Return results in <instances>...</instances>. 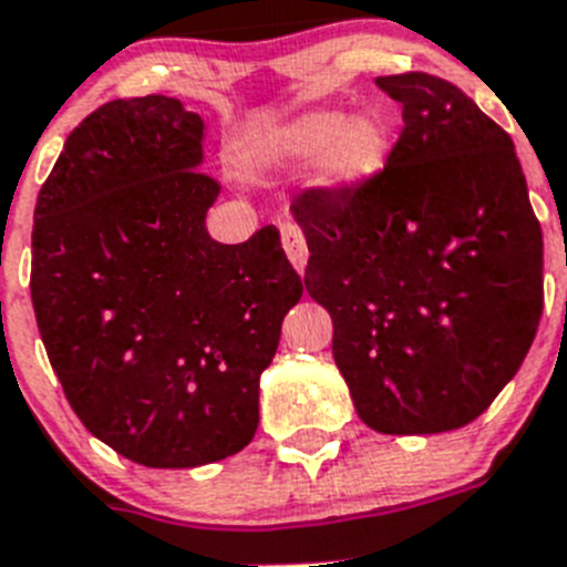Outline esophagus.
Returning a JSON list of instances; mask_svg holds the SVG:
<instances>
[{
    "label": "esophagus",
    "mask_w": 567,
    "mask_h": 567,
    "mask_svg": "<svg viewBox=\"0 0 567 567\" xmlns=\"http://www.w3.org/2000/svg\"><path fill=\"white\" fill-rule=\"evenodd\" d=\"M280 240H284V252H287L289 264H292L298 272H303L309 260V249L307 238H303L298 224H284V227H280Z\"/></svg>",
    "instance_id": "esophagus-1"
}]
</instances>
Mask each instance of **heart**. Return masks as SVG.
Segmentation results:
<instances>
[{"label":"heart","mask_w":567,"mask_h":567,"mask_svg":"<svg viewBox=\"0 0 567 567\" xmlns=\"http://www.w3.org/2000/svg\"><path fill=\"white\" fill-rule=\"evenodd\" d=\"M392 135L378 115H352L340 110H309L289 122L249 133L240 158L252 169L300 167L315 162V182L334 193L369 184L383 169Z\"/></svg>","instance_id":"1"}]
</instances>
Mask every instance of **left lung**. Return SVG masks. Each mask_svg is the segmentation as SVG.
<instances>
[{"label":"left lung","mask_w":567,"mask_h":567,"mask_svg":"<svg viewBox=\"0 0 567 567\" xmlns=\"http://www.w3.org/2000/svg\"><path fill=\"white\" fill-rule=\"evenodd\" d=\"M403 107L385 167L349 193L307 189V292L380 434L463 429L494 403L543 318V229L514 142L429 73L374 79Z\"/></svg>","instance_id":"obj_1"}]
</instances>
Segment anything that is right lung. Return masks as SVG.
Masks as SVG:
<instances>
[{
	"instance_id": "1",
	"label": "right lung",
	"mask_w": 567,
	"mask_h": 567,
	"mask_svg": "<svg viewBox=\"0 0 567 567\" xmlns=\"http://www.w3.org/2000/svg\"><path fill=\"white\" fill-rule=\"evenodd\" d=\"M204 118L178 99H115L64 142L33 213L30 298L73 412L147 468L238 454L260 374L303 295L275 227L218 244Z\"/></svg>"
}]
</instances>
